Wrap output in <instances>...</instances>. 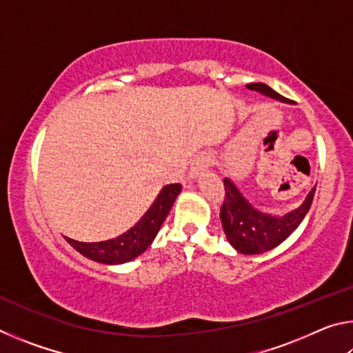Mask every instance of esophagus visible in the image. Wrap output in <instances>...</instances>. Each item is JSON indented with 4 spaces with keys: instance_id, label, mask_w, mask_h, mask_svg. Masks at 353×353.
Here are the masks:
<instances>
[{
    "instance_id": "esophagus-1",
    "label": "esophagus",
    "mask_w": 353,
    "mask_h": 353,
    "mask_svg": "<svg viewBox=\"0 0 353 353\" xmlns=\"http://www.w3.org/2000/svg\"><path fill=\"white\" fill-rule=\"evenodd\" d=\"M208 166H210V155L202 152L199 155H196L193 159V162H191L190 166V177L191 179H198L202 172L207 171Z\"/></svg>"
}]
</instances>
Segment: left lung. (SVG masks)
Masks as SVG:
<instances>
[{"instance_id":"obj_1","label":"left lung","mask_w":353,"mask_h":353,"mask_svg":"<svg viewBox=\"0 0 353 353\" xmlns=\"http://www.w3.org/2000/svg\"><path fill=\"white\" fill-rule=\"evenodd\" d=\"M249 90L259 92L260 94L277 99L280 103H290L282 94L274 92L271 87L261 82H252L246 85ZM225 198L224 204L221 207V223L225 232V236L232 248L244 255H256L268 252V250L279 246L285 241L297 225L305 218L314 198L316 187L307 194V198L294 210L286 214H270L256 210L255 207L249 204V201L241 194L236 185L229 177L224 179Z\"/></svg>"}]
</instances>
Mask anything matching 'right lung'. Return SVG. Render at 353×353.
<instances>
[{
    "instance_id": "right-lung-1",
    "label": "right lung",
    "mask_w": 353,
    "mask_h": 353,
    "mask_svg": "<svg viewBox=\"0 0 353 353\" xmlns=\"http://www.w3.org/2000/svg\"><path fill=\"white\" fill-rule=\"evenodd\" d=\"M181 190V183H170L163 187L139 223L117 238L99 243H82L71 240L68 236H65V240L77 252L93 261L103 263V265H123V263H128L137 259L151 246Z\"/></svg>"
}]
</instances>
